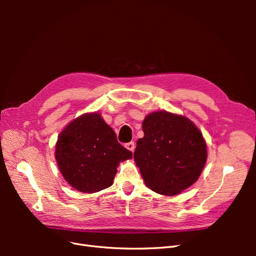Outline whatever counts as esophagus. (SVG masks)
Here are the masks:
<instances>
[{
    "label": "esophagus",
    "mask_w": 256,
    "mask_h": 256,
    "mask_svg": "<svg viewBox=\"0 0 256 256\" xmlns=\"http://www.w3.org/2000/svg\"><path fill=\"white\" fill-rule=\"evenodd\" d=\"M126 148L127 150H129L130 152H134V148H136V144H134V142H129V143H127L126 144Z\"/></svg>",
    "instance_id": "esophagus-1"
}]
</instances>
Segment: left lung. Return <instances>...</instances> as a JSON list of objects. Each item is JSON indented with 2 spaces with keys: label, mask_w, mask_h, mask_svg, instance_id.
<instances>
[{
  "label": "left lung",
  "mask_w": 256,
  "mask_h": 256,
  "mask_svg": "<svg viewBox=\"0 0 256 256\" xmlns=\"http://www.w3.org/2000/svg\"><path fill=\"white\" fill-rule=\"evenodd\" d=\"M134 157L145 184L162 196H176L194 184L207 160L203 134L189 118L166 111L142 122Z\"/></svg>",
  "instance_id": "8db88e82"
}]
</instances>
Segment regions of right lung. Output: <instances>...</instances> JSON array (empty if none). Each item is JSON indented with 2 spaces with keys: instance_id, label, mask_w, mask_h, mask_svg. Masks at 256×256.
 <instances>
[{
  "instance_id": "obj_1",
  "label": "right lung",
  "mask_w": 256,
  "mask_h": 256,
  "mask_svg": "<svg viewBox=\"0 0 256 256\" xmlns=\"http://www.w3.org/2000/svg\"><path fill=\"white\" fill-rule=\"evenodd\" d=\"M132 158L97 112L85 113L58 134L56 159L65 180L80 192L94 193L113 184L120 162Z\"/></svg>"
}]
</instances>
